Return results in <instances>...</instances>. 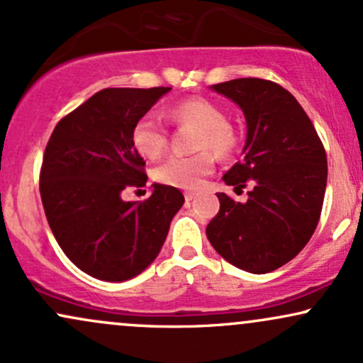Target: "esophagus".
<instances>
[{
  "label": "esophagus",
  "mask_w": 363,
  "mask_h": 363,
  "mask_svg": "<svg viewBox=\"0 0 363 363\" xmlns=\"http://www.w3.org/2000/svg\"><path fill=\"white\" fill-rule=\"evenodd\" d=\"M184 198H186V201L189 203V201H193V199L196 198V194H194V193H186Z\"/></svg>",
  "instance_id": "34e87169"
}]
</instances>
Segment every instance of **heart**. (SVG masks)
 <instances>
[{
  "instance_id": "b5f03b06",
  "label": "heart",
  "mask_w": 363,
  "mask_h": 363,
  "mask_svg": "<svg viewBox=\"0 0 363 363\" xmlns=\"http://www.w3.org/2000/svg\"><path fill=\"white\" fill-rule=\"evenodd\" d=\"M167 116L177 124H189L199 129L196 150H211L225 157L235 147V135L227 124L223 111L206 99H187L172 106ZM133 145L143 157L155 158L167 147V128L157 114H145L133 128ZM213 170V158L208 152L193 157L172 155L158 164L153 176L158 182L179 189H196L203 177Z\"/></svg>"
}]
</instances>
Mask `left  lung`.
<instances>
[{"label": "left lung", "instance_id": "left-lung-1", "mask_svg": "<svg viewBox=\"0 0 363 363\" xmlns=\"http://www.w3.org/2000/svg\"><path fill=\"white\" fill-rule=\"evenodd\" d=\"M211 90L242 111V158L223 181L247 191L244 203L225 193L206 235L215 251L244 272L264 274L294 259L318 227L328 160L314 124L297 99L274 82L237 78Z\"/></svg>", "mask_w": 363, "mask_h": 363}]
</instances>
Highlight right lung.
<instances>
[{
	"label": "right lung",
	"instance_id": "obj_1",
	"mask_svg": "<svg viewBox=\"0 0 363 363\" xmlns=\"http://www.w3.org/2000/svg\"><path fill=\"white\" fill-rule=\"evenodd\" d=\"M169 86L104 89L54 128L40 170L49 227L74 266L102 281H126L148 268L184 205L177 187L152 184L147 201H124L148 177L133 128Z\"/></svg>",
	"mask_w": 363,
	"mask_h": 363
}]
</instances>
